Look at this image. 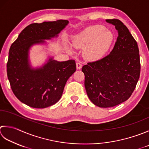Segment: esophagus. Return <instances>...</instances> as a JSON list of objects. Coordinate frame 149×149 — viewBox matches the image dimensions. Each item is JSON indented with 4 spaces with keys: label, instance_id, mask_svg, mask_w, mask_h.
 <instances>
[{
    "label": "esophagus",
    "instance_id": "1",
    "mask_svg": "<svg viewBox=\"0 0 149 149\" xmlns=\"http://www.w3.org/2000/svg\"><path fill=\"white\" fill-rule=\"evenodd\" d=\"M76 67H77V69H81V67H82V64H81V62H77Z\"/></svg>",
    "mask_w": 149,
    "mask_h": 149
}]
</instances>
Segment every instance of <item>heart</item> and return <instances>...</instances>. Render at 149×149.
Masks as SVG:
<instances>
[{"label": "heart", "mask_w": 149, "mask_h": 149, "mask_svg": "<svg viewBox=\"0 0 149 149\" xmlns=\"http://www.w3.org/2000/svg\"><path fill=\"white\" fill-rule=\"evenodd\" d=\"M113 36L110 31L101 25L86 28L75 37L73 45L75 48H83L84 55L89 60H98L103 57L111 46Z\"/></svg>", "instance_id": "1"}]
</instances>
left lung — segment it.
Wrapping results in <instances>:
<instances>
[{
    "instance_id": "left-lung-1",
    "label": "left lung",
    "mask_w": 149,
    "mask_h": 149,
    "mask_svg": "<svg viewBox=\"0 0 149 149\" xmlns=\"http://www.w3.org/2000/svg\"><path fill=\"white\" fill-rule=\"evenodd\" d=\"M115 26L118 37L110 53L82 67L84 86L95 105L112 107L127 101L134 90L140 75L138 44L121 20L107 19Z\"/></svg>"
}]
</instances>
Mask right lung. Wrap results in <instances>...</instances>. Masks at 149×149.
<instances>
[{
	"label": "right lung",
	"mask_w": 149,
	"mask_h": 149,
	"mask_svg": "<svg viewBox=\"0 0 149 149\" xmlns=\"http://www.w3.org/2000/svg\"><path fill=\"white\" fill-rule=\"evenodd\" d=\"M68 21L33 23L23 30L11 45L7 75L11 90L22 103L36 109L53 105L60 100L67 80L76 70L74 60H53L40 68L32 69L28 63L31 46L57 37Z\"/></svg>",
	"instance_id": "1"
}]
</instances>
